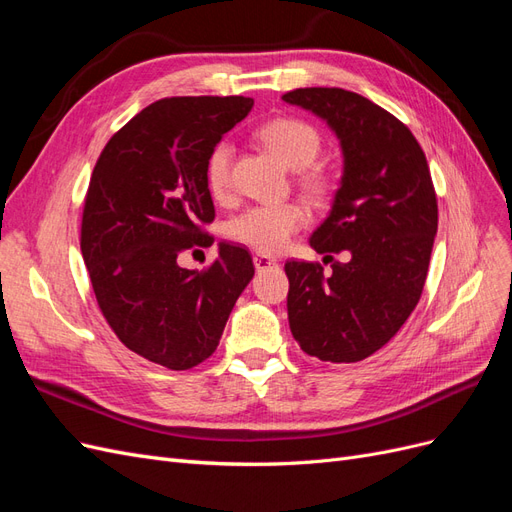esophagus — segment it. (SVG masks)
<instances>
[{"label": "esophagus", "instance_id": "34e87169", "mask_svg": "<svg viewBox=\"0 0 512 512\" xmlns=\"http://www.w3.org/2000/svg\"><path fill=\"white\" fill-rule=\"evenodd\" d=\"M254 267H256V271H267V269L277 267V262H275L271 256L256 254V256H254Z\"/></svg>", "mask_w": 512, "mask_h": 512}]
</instances>
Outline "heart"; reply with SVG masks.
Masks as SVG:
<instances>
[{
	"label": "heart",
	"instance_id": "1",
	"mask_svg": "<svg viewBox=\"0 0 512 512\" xmlns=\"http://www.w3.org/2000/svg\"><path fill=\"white\" fill-rule=\"evenodd\" d=\"M260 143L290 170H303V188L320 198L329 192V179L320 170H305L312 166L320 153L318 132L299 119H273L258 130ZM230 145L226 141L215 145L205 162L207 192L222 200L230 190ZM307 222V213L297 203L282 205H256L241 211L226 224V237L239 245L250 247L260 254H277L284 250L294 232Z\"/></svg>",
	"mask_w": 512,
	"mask_h": 512
}]
</instances>
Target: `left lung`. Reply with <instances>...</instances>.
<instances>
[{
  "instance_id": "1",
  "label": "left lung",
  "mask_w": 512,
  "mask_h": 512,
  "mask_svg": "<svg viewBox=\"0 0 512 512\" xmlns=\"http://www.w3.org/2000/svg\"><path fill=\"white\" fill-rule=\"evenodd\" d=\"M282 100L327 121L342 147L339 190L309 245L348 254L324 256L331 275L286 262L290 331L320 361H363L391 342L427 280L438 203L425 153L404 123L354 91L305 87Z\"/></svg>"
}]
</instances>
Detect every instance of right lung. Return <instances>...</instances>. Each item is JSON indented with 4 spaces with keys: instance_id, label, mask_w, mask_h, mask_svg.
I'll return each mask as SVG.
<instances>
[{
    "instance_id": "add662e5",
    "label": "right lung",
    "mask_w": 512,
    "mask_h": 512,
    "mask_svg": "<svg viewBox=\"0 0 512 512\" xmlns=\"http://www.w3.org/2000/svg\"><path fill=\"white\" fill-rule=\"evenodd\" d=\"M243 96L164 98L134 115L91 173L81 252L98 305L121 344L168 369H190L215 352L254 262L218 243L205 271L179 267L209 247L215 218L205 162L252 111Z\"/></svg>"
}]
</instances>
